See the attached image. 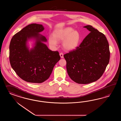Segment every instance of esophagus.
<instances>
[{
	"instance_id": "34e87169",
	"label": "esophagus",
	"mask_w": 121,
	"mask_h": 121,
	"mask_svg": "<svg viewBox=\"0 0 121 121\" xmlns=\"http://www.w3.org/2000/svg\"><path fill=\"white\" fill-rule=\"evenodd\" d=\"M59 55L60 56V57H61V58H63V54L62 53H60V54H59Z\"/></svg>"
}]
</instances>
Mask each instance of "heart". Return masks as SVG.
Instances as JSON below:
<instances>
[{
	"mask_svg": "<svg viewBox=\"0 0 121 121\" xmlns=\"http://www.w3.org/2000/svg\"><path fill=\"white\" fill-rule=\"evenodd\" d=\"M64 40L63 46L68 51L75 49L78 46L80 40L79 33L71 27H66L63 29L56 30L53 36L49 37V43L52 47H56L58 44L57 41Z\"/></svg>",
	"mask_w": 121,
	"mask_h": 121,
	"instance_id": "heart-1",
	"label": "heart"
}]
</instances>
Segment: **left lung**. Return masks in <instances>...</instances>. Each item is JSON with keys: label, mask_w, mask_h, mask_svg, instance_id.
Listing matches in <instances>:
<instances>
[{"label": "left lung", "mask_w": 121, "mask_h": 121, "mask_svg": "<svg viewBox=\"0 0 121 121\" xmlns=\"http://www.w3.org/2000/svg\"><path fill=\"white\" fill-rule=\"evenodd\" d=\"M91 32L79 47L64 55L70 78L86 84L102 76L110 61L109 45L105 35L91 25L84 26Z\"/></svg>", "instance_id": "left-lung-1"}]
</instances>
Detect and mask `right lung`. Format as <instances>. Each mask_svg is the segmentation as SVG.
<instances>
[{
    "mask_svg": "<svg viewBox=\"0 0 121 121\" xmlns=\"http://www.w3.org/2000/svg\"><path fill=\"white\" fill-rule=\"evenodd\" d=\"M44 29L41 24H29L15 34L10 42L11 65L18 76L27 82L39 83L47 80L60 59L58 51H52L42 42L47 41L39 33ZM30 38L35 39L36 43L30 51L26 42Z\"/></svg>",
    "mask_w": 121,
    "mask_h": 121,
    "instance_id": "add662e5",
    "label": "right lung"
}]
</instances>
